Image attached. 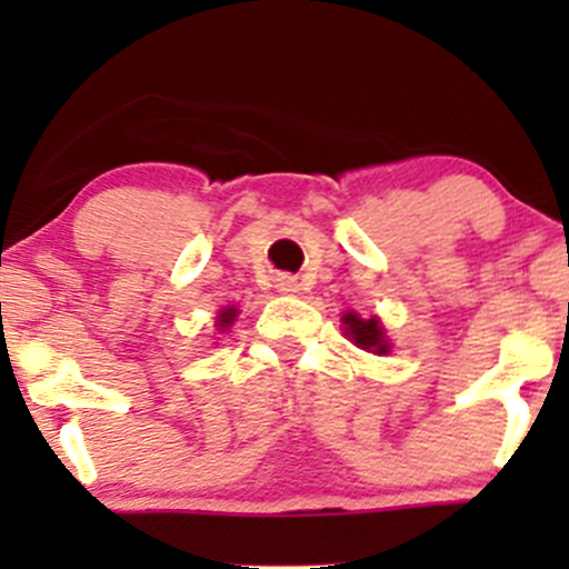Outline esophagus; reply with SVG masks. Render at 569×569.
I'll return each mask as SVG.
<instances>
[{
    "label": "esophagus",
    "instance_id": "1",
    "mask_svg": "<svg viewBox=\"0 0 569 569\" xmlns=\"http://www.w3.org/2000/svg\"><path fill=\"white\" fill-rule=\"evenodd\" d=\"M274 289H278L280 295H297V291H300V280H297L295 274H278V278H274Z\"/></svg>",
    "mask_w": 569,
    "mask_h": 569
}]
</instances>
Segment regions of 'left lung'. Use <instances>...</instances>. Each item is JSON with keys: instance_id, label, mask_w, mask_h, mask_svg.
<instances>
[{"instance_id": "8db88e82", "label": "left lung", "mask_w": 569, "mask_h": 569, "mask_svg": "<svg viewBox=\"0 0 569 569\" xmlns=\"http://www.w3.org/2000/svg\"><path fill=\"white\" fill-rule=\"evenodd\" d=\"M341 321H343V330H347V336L352 338L360 349H366V352H375V355L391 352V343H388V338H386V327L380 325V319L377 317L360 319L358 313L349 311V313H343Z\"/></svg>"}]
</instances>
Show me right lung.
Returning <instances> with one entry per match:
<instances>
[{
    "label": "right lung",
    "mask_w": 569,
    "mask_h": 569,
    "mask_svg": "<svg viewBox=\"0 0 569 569\" xmlns=\"http://www.w3.org/2000/svg\"><path fill=\"white\" fill-rule=\"evenodd\" d=\"M237 308H222L220 311V317H217V327H220V330H226V327H231L233 325V319H237Z\"/></svg>",
    "instance_id": "add662e5"
}]
</instances>
